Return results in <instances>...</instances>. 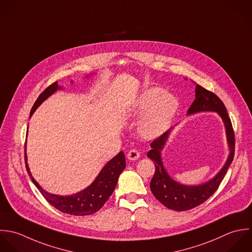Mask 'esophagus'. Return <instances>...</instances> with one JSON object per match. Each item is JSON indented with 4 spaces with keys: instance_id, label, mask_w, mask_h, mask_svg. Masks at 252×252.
<instances>
[{
    "instance_id": "1",
    "label": "esophagus",
    "mask_w": 252,
    "mask_h": 252,
    "mask_svg": "<svg viewBox=\"0 0 252 252\" xmlns=\"http://www.w3.org/2000/svg\"><path fill=\"white\" fill-rule=\"evenodd\" d=\"M126 156H127L128 160H130V161H135V160H137V159L140 157V153H139L137 150H135V149H131V150L128 151V153H127Z\"/></svg>"
}]
</instances>
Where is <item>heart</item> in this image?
Returning a JSON list of instances; mask_svg holds the SVG:
<instances>
[{"mask_svg": "<svg viewBox=\"0 0 252 252\" xmlns=\"http://www.w3.org/2000/svg\"><path fill=\"white\" fill-rule=\"evenodd\" d=\"M179 108L177 97L162 88L154 87L145 90L135 101L130 116L143 118L138 130L145 138H154L162 134L169 126Z\"/></svg>", "mask_w": 252, "mask_h": 252, "instance_id": "1", "label": "heart"}]
</instances>
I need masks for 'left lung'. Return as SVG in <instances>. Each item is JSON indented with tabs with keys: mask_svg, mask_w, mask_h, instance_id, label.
Returning <instances> with one entry per match:
<instances>
[{
	"mask_svg": "<svg viewBox=\"0 0 252 252\" xmlns=\"http://www.w3.org/2000/svg\"><path fill=\"white\" fill-rule=\"evenodd\" d=\"M200 112H216L222 118L226 127L230 154L222 170L212 180L198 186H185L169 176L161 158V151L172 128L153 140L150 145L152 149L147 153V157L154 161L155 165V174L150 183V189L154 196L171 210L187 211L205 202L218 189L235 156V133L224 103L216 94L196 84L195 99L190 105L188 115Z\"/></svg>",
	"mask_w": 252,
	"mask_h": 252,
	"instance_id": "obj_1",
	"label": "left lung"
}]
</instances>
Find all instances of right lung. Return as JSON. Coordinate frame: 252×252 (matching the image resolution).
I'll return each mask as SVG.
<instances>
[{"label": "right lung", "instance_id": "add662e5", "mask_svg": "<svg viewBox=\"0 0 252 252\" xmlns=\"http://www.w3.org/2000/svg\"><path fill=\"white\" fill-rule=\"evenodd\" d=\"M62 87L58 85V82H54L50 86H48L37 98L35 101L31 111L30 118L35 112V110L52 94H54L58 89ZM24 160L26 171L35 185V187L39 189L44 198L56 209L60 210L63 213H66L74 216H86L91 215L102 208V206L106 203L109 197L112 195L121 173L126 168V157L125 153L121 151L117 156H115L112 160H110L101 170L97 178L94 182L85 189L80 192H77L68 196H61L47 192L44 190L39 184L32 177L28 164H27V156L26 150H24Z\"/></svg>", "mask_w": 252, "mask_h": 252}]
</instances>
